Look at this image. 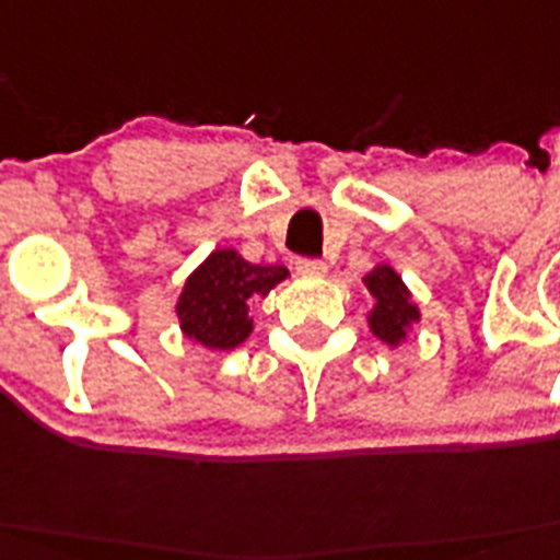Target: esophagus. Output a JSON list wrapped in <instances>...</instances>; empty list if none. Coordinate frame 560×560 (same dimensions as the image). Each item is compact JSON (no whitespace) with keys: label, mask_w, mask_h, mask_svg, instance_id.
Instances as JSON below:
<instances>
[{"label":"esophagus","mask_w":560,"mask_h":560,"mask_svg":"<svg viewBox=\"0 0 560 560\" xmlns=\"http://www.w3.org/2000/svg\"><path fill=\"white\" fill-rule=\"evenodd\" d=\"M295 270L302 272V276H310V279H316V276H324V272H327V265H324L322 258H299V261H295Z\"/></svg>","instance_id":"obj_1"}]
</instances>
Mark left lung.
<instances>
[{
  "label": "left lung",
  "instance_id": "1",
  "mask_svg": "<svg viewBox=\"0 0 560 560\" xmlns=\"http://www.w3.org/2000/svg\"><path fill=\"white\" fill-rule=\"evenodd\" d=\"M370 293L375 295V310L370 316V327L382 341L398 345L412 322H418V307L410 302V293L398 279L393 267L382 265L364 276Z\"/></svg>",
  "mask_w": 560,
  "mask_h": 560
}]
</instances>
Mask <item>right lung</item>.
Segmentation results:
<instances>
[{
    "label": "right lung",
    "mask_w": 560,
    "mask_h": 560,
    "mask_svg": "<svg viewBox=\"0 0 560 560\" xmlns=\"http://www.w3.org/2000/svg\"><path fill=\"white\" fill-rule=\"evenodd\" d=\"M288 279V267L250 265L236 250H215L192 272L178 299V318L187 338L210 350H233L250 336V302Z\"/></svg>",
    "instance_id": "right-lung-1"
}]
</instances>
